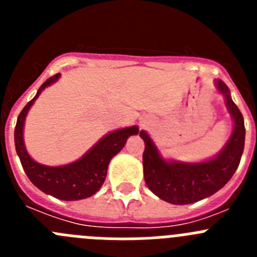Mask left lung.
<instances>
[{"instance_id":"1","label":"left lung","mask_w":257,"mask_h":257,"mask_svg":"<svg viewBox=\"0 0 257 257\" xmlns=\"http://www.w3.org/2000/svg\"><path fill=\"white\" fill-rule=\"evenodd\" d=\"M217 91L225 97V104L234 126L225 147L211 158L197 163L165 160L151 136L140 131L145 143L143 154L144 179L149 189L172 205H189L212 196L234 175L244 148L243 115L231 100L229 87L221 79L215 81Z\"/></svg>"}]
</instances>
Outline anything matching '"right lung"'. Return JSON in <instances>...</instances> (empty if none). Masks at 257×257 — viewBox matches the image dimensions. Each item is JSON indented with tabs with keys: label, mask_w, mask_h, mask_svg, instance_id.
<instances>
[{
	"label": "right lung",
	"mask_w": 257,
	"mask_h": 257,
	"mask_svg": "<svg viewBox=\"0 0 257 257\" xmlns=\"http://www.w3.org/2000/svg\"><path fill=\"white\" fill-rule=\"evenodd\" d=\"M60 73L50 77L38 88L36 96L27 104L18 117L15 126V149L29 180L40 190L61 201H78L94 196L106 178L108 165L121 152L131 135L139 134V127L131 126L112 131L103 136L79 160L64 166H45L32 160L24 144L23 130L29 109L47 86L56 82Z\"/></svg>",
	"instance_id": "1"
}]
</instances>
